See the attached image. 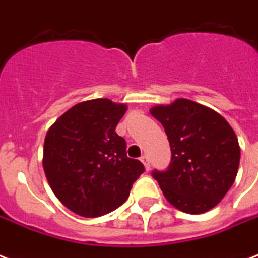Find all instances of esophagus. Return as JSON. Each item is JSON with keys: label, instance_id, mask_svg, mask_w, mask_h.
<instances>
[{"label": "esophagus", "instance_id": "1", "mask_svg": "<svg viewBox=\"0 0 258 258\" xmlns=\"http://www.w3.org/2000/svg\"><path fill=\"white\" fill-rule=\"evenodd\" d=\"M141 161H142V163L145 165V169L147 170V171H149V170H150V161H149V157H147V155H143V157L141 158Z\"/></svg>", "mask_w": 258, "mask_h": 258}]
</instances>
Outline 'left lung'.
I'll list each match as a JSON object with an SVG mask.
<instances>
[{"mask_svg": "<svg viewBox=\"0 0 258 258\" xmlns=\"http://www.w3.org/2000/svg\"><path fill=\"white\" fill-rule=\"evenodd\" d=\"M150 112L163 125L171 149L167 170L153 171L166 200L188 214L217 206L240 166V145L230 124L214 109L187 99L155 105Z\"/></svg>", "mask_w": 258, "mask_h": 258, "instance_id": "left-lung-1", "label": "left lung"}]
</instances>
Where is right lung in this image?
<instances>
[{
	"label": "right lung",
	"mask_w": 258,
	"mask_h": 258,
	"mask_svg": "<svg viewBox=\"0 0 258 258\" xmlns=\"http://www.w3.org/2000/svg\"><path fill=\"white\" fill-rule=\"evenodd\" d=\"M127 105L109 99L82 101L46 133L42 166L52 191L79 216H104L123 205L145 166L125 153L115 133Z\"/></svg>",
	"instance_id": "1"
}]
</instances>
